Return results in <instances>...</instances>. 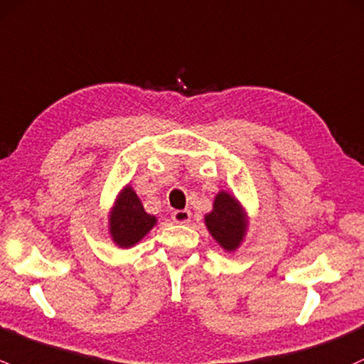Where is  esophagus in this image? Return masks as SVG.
I'll use <instances>...</instances> for the list:
<instances>
[{
    "label": "esophagus",
    "instance_id": "esophagus-1",
    "mask_svg": "<svg viewBox=\"0 0 364 364\" xmlns=\"http://www.w3.org/2000/svg\"><path fill=\"white\" fill-rule=\"evenodd\" d=\"M171 219L177 224H187L191 220V212L189 210H175V212L171 213Z\"/></svg>",
    "mask_w": 364,
    "mask_h": 364
}]
</instances>
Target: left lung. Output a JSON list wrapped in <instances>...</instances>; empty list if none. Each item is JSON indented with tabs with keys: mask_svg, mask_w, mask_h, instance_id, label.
I'll use <instances>...</instances> for the list:
<instances>
[{
	"mask_svg": "<svg viewBox=\"0 0 364 364\" xmlns=\"http://www.w3.org/2000/svg\"><path fill=\"white\" fill-rule=\"evenodd\" d=\"M205 226L217 245L226 252H235L245 242L250 217L242 201L230 191H219L212 210L205 213Z\"/></svg>",
	"mask_w": 364,
	"mask_h": 364,
	"instance_id": "left-lung-1",
	"label": "left lung"
}]
</instances>
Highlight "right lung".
<instances>
[{
  "mask_svg": "<svg viewBox=\"0 0 364 364\" xmlns=\"http://www.w3.org/2000/svg\"><path fill=\"white\" fill-rule=\"evenodd\" d=\"M157 224V217L145 212L136 191L126 183L108 210V235L119 249H131Z\"/></svg>",
  "mask_w": 364,
  "mask_h": 364,
  "instance_id": "right-lung-1",
  "label": "right lung"
}]
</instances>
